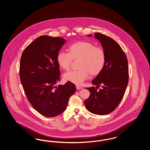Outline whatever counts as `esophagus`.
Instances as JSON below:
<instances>
[{
  "label": "esophagus",
  "instance_id": "obj_1",
  "mask_svg": "<svg viewBox=\"0 0 150 150\" xmlns=\"http://www.w3.org/2000/svg\"><path fill=\"white\" fill-rule=\"evenodd\" d=\"M76 89H78V90H79V89H81L82 88H81V86H79V85H76Z\"/></svg>",
  "mask_w": 150,
  "mask_h": 150
}]
</instances>
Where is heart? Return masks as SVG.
<instances>
[{
  "instance_id": "obj_1",
  "label": "heart",
  "mask_w": 150,
  "mask_h": 150,
  "mask_svg": "<svg viewBox=\"0 0 150 150\" xmlns=\"http://www.w3.org/2000/svg\"><path fill=\"white\" fill-rule=\"evenodd\" d=\"M80 58L78 70L65 72L64 78L66 81L76 84H81L89 77V74L96 75L100 72L105 62L104 50L96 46L93 43L80 41L71 44L69 52L61 50L57 55L59 66L64 70L69 69L73 59Z\"/></svg>"
}]
</instances>
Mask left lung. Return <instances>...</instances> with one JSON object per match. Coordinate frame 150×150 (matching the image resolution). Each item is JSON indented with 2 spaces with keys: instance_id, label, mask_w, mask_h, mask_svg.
I'll return each mask as SVG.
<instances>
[{
  "instance_id": "8db88e82",
  "label": "left lung",
  "mask_w": 150,
  "mask_h": 150,
  "mask_svg": "<svg viewBox=\"0 0 150 150\" xmlns=\"http://www.w3.org/2000/svg\"><path fill=\"white\" fill-rule=\"evenodd\" d=\"M94 37L102 43L105 62L102 71L92 80L96 88H86L90 95L85 105L93 114L105 115L113 112L124 96L129 79L128 60L122 48L113 39L98 32L95 33ZM99 87L101 89L97 90Z\"/></svg>"
}]
</instances>
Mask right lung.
I'll return each mask as SVG.
<instances>
[{
    "instance_id": "right-lung-1",
    "label": "right lung",
    "mask_w": 150,
    "mask_h": 150,
    "mask_svg": "<svg viewBox=\"0 0 150 150\" xmlns=\"http://www.w3.org/2000/svg\"><path fill=\"white\" fill-rule=\"evenodd\" d=\"M66 41L61 37L40 36L25 48L22 54L19 76L24 93L32 106L39 113L54 117L66 109L76 86L70 81H60L57 55Z\"/></svg>"
}]
</instances>
